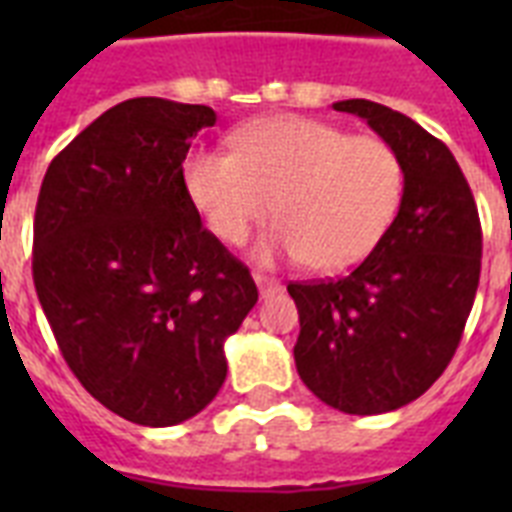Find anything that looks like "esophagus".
Instances as JSON below:
<instances>
[{
	"mask_svg": "<svg viewBox=\"0 0 512 512\" xmlns=\"http://www.w3.org/2000/svg\"><path fill=\"white\" fill-rule=\"evenodd\" d=\"M255 284L257 289H260V297H273L281 292L279 281L268 279V276H260V273H255Z\"/></svg>",
	"mask_w": 512,
	"mask_h": 512,
	"instance_id": "obj_1",
	"label": "esophagus"
}]
</instances>
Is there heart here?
Masks as SVG:
<instances>
[{"mask_svg":"<svg viewBox=\"0 0 512 512\" xmlns=\"http://www.w3.org/2000/svg\"><path fill=\"white\" fill-rule=\"evenodd\" d=\"M183 185L223 244H241L273 212L279 223L257 241V263L305 260L332 273L364 260L388 231L404 167L380 138H350L308 116H271L233 132L231 154H188Z\"/></svg>","mask_w":512,"mask_h":512,"instance_id":"b5f03b06","label":"heart"}]
</instances>
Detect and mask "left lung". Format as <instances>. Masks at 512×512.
<instances>
[{"instance_id":"1","label":"left lung","mask_w":512,"mask_h":512,"mask_svg":"<svg viewBox=\"0 0 512 512\" xmlns=\"http://www.w3.org/2000/svg\"><path fill=\"white\" fill-rule=\"evenodd\" d=\"M401 159L398 215L348 276L289 284L300 313L295 364L313 396L345 414H385L420 398L460 345L481 276V223L452 151L393 108L353 98Z\"/></svg>"}]
</instances>
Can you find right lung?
Instances as JSON below:
<instances>
[{"instance_id": "right-lung-1", "label": "right lung", "mask_w": 512, "mask_h": 512, "mask_svg": "<svg viewBox=\"0 0 512 512\" xmlns=\"http://www.w3.org/2000/svg\"><path fill=\"white\" fill-rule=\"evenodd\" d=\"M209 106L132 98L76 135L42 180L34 284L60 353L124 420L170 428L223 388L225 340L257 287L183 185Z\"/></svg>"}]
</instances>
